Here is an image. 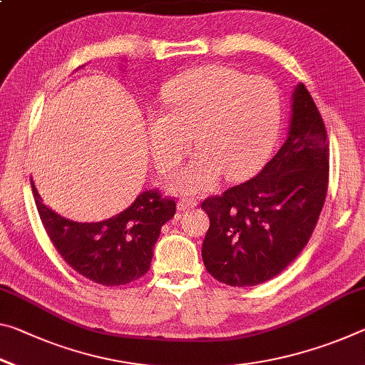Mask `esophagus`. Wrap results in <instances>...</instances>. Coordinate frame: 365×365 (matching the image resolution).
<instances>
[{
    "mask_svg": "<svg viewBox=\"0 0 365 365\" xmlns=\"http://www.w3.org/2000/svg\"><path fill=\"white\" fill-rule=\"evenodd\" d=\"M178 210L180 211H185V210H190V207H195L196 206V200H192V198H182L180 201H178Z\"/></svg>",
    "mask_w": 365,
    "mask_h": 365,
    "instance_id": "esophagus-1",
    "label": "esophagus"
}]
</instances>
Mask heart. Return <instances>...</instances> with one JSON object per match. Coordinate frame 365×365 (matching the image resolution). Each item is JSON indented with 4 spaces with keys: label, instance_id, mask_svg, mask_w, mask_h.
Wrapping results in <instances>:
<instances>
[{
    "label": "heart",
    "instance_id": "heart-1",
    "mask_svg": "<svg viewBox=\"0 0 365 365\" xmlns=\"http://www.w3.org/2000/svg\"><path fill=\"white\" fill-rule=\"evenodd\" d=\"M281 123L279 92L271 81L206 65L182 74L164 91V112L148 118L151 154L172 175L190 151L200 155L172 180L177 193H200L252 175L268 158Z\"/></svg>",
    "mask_w": 365,
    "mask_h": 365
}]
</instances>
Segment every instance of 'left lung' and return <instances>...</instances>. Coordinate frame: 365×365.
I'll return each instance as SVG.
<instances>
[{
    "instance_id": "obj_1",
    "label": "left lung",
    "mask_w": 365,
    "mask_h": 365,
    "mask_svg": "<svg viewBox=\"0 0 365 365\" xmlns=\"http://www.w3.org/2000/svg\"><path fill=\"white\" fill-rule=\"evenodd\" d=\"M325 123L300 83L292 92L289 133L257 177L206 198L210 216L201 257L214 279L245 287L269 281L307 245L328 190Z\"/></svg>"
}]
</instances>
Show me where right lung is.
Segmentation results:
<instances>
[{
    "instance_id": "add662e5",
    "label": "right lung",
    "mask_w": 365,
    "mask_h": 365,
    "mask_svg": "<svg viewBox=\"0 0 365 365\" xmlns=\"http://www.w3.org/2000/svg\"><path fill=\"white\" fill-rule=\"evenodd\" d=\"M32 193L58 253L74 271L102 286H123L146 274L162 225L175 214V200L146 190L117 216L76 222L43 205L34 183Z\"/></svg>"
}]
</instances>
